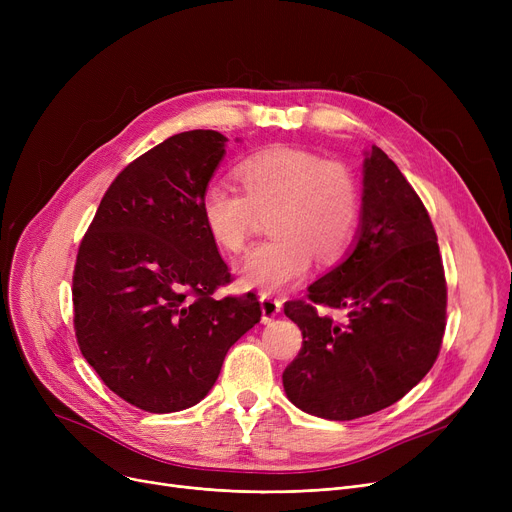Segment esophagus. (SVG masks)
<instances>
[{"label":"esophagus","instance_id":"34e87169","mask_svg":"<svg viewBox=\"0 0 512 512\" xmlns=\"http://www.w3.org/2000/svg\"><path fill=\"white\" fill-rule=\"evenodd\" d=\"M280 309H282L280 299L267 297V294H263V297H261V319H263V324H270V321L280 313Z\"/></svg>","mask_w":512,"mask_h":512}]
</instances>
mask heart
<instances>
[{
	"mask_svg": "<svg viewBox=\"0 0 512 512\" xmlns=\"http://www.w3.org/2000/svg\"><path fill=\"white\" fill-rule=\"evenodd\" d=\"M228 182L205 184L199 211L211 240L228 253L247 247L259 213H272V240L261 242L238 267L249 288L276 292L303 280L313 255L321 263L342 257L359 226V188L338 161L324 155L272 147L242 159Z\"/></svg>",
	"mask_w": 512,
	"mask_h": 512,
	"instance_id": "1",
	"label": "heart"
}]
</instances>
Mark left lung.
Masks as SVG:
<instances>
[{
  "label": "left lung",
  "mask_w": 512,
  "mask_h": 512,
  "mask_svg": "<svg viewBox=\"0 0 512 512\" xmlns=\"http://www.w3.org/2000/svg\"><path fill=\"white\" fill-rule=\"evenodd\" d=\"M284 305L303 346L282 373L288 400L332 421L378 413L413 390L438 359L446 278L436 230L394 161L371 147L355 247ZM317 306L345 311L342 322Z\"/></svg>",
  "instance_id": "1"
}]
</instances>
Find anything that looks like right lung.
I'll return each mask as SVG.
<instances>
[{
	"label": "right lung",
	"mask_w": 512,
	"mask_h": 512,
	"mask_svg": "<svg viewBox=\"0 0 512 512\" xmlns=\"http://www.w3.org/2000/svg\"><path fill=\"white\" fill-rule=\"evenodd\" d=\"M215 130H188L128 164L78 247L72 303L80 353L103 384L149 413L197 405L230 346L261 319L230 282L199 201L226 153Z\"/></svg>",
	"instance_id": "right-lung-1"
}]
</instances>
